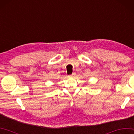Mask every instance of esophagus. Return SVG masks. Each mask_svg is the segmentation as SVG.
Returning <instances> with one entry per match:
<instances>
[{
    "mask_svg": "<svg viewBox=\"0 0 134 134\" xmlns=\"http://www.w3.org/2000/svg\"><path fill=\"white\" fill-rule=\"evenodd\" d=\"M75 75V72H73V73L72 74H71V75H70V77H71V78H73V77H74V76Z\"/></svg>",
    "mask_w": 134,
    "mask_h": 134,
    "instance_id": "34e87169",
    "label": "esophagus"
}]
</instances>
